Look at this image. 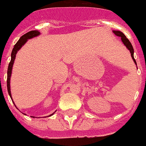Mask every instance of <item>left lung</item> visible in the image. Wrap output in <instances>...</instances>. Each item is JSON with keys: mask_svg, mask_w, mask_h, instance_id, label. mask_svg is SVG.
I'll return each instance as SVG.
<instances>
[{"mask_svg": "<svg viewBox=\"0 0 146 146\" xmlns=\"http://www.w3.org/2000/svg\"><path fill=\"white\" fill-rule=\"evenodd\" d=\"M113 32H114V34L116 35L117 36H119V37L121 38V41H122L123 43H124V45H125V46L128 48V50L130 51L131 58H132V59L134 60L135 63L136 64V61H135V59L134 58V48L133 47H132V46H131V42H129V40L127 38V37L125 36V35L123 34L122 32H120V31H113Z\"/></svg>", "mask_w": 146, "mask_h": 146, "instance_id": "left-lung-1", "label": "left lung"}]
</instances>
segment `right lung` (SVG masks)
<instances>
[{
    "label": "right lung",
    "mask_w": 146,
    "mask_h": 146,
    "mask_svg": "<svg viewBox=\"0 0 146 146\" xmlns=\"http://www.w3.org/2000/svg\"><path fill=\"white\" fill-rule=\"evenodd\" d=\"M39 35V32L38 31H30V32H27L26 34H25L24 35H22L20 39L18 40V42L16 43L14 48H13V50L11 52V62H9V65H8V68H7V91H8V94H9L10 97L11 98V90H10V78H11V70H12L13 64H14V61H15V59L16 53L21 48V46H23L25 43L26 42L27 40L29 39V38H32L33 37H35ZM14 103V102H13ZM51 114V115H52Z\"/></svg>",
    "instance_id": "1"
}]
</instances>
